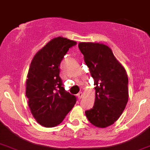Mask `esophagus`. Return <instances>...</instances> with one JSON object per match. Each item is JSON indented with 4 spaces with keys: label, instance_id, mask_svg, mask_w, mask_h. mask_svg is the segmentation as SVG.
Masks as SVG:
<instances>
[{
    "label": "esophagus",
    "instance_id": "1",
    "mask_svg": "<svg viewBox=\"0 0 150 150\" xmlns=\"http://www.w3.org/2000/svg\"><path fill=\"white\" fill-rule=\"evenodd\" d=\"M83 95V93H81H81H78V95H77V97H78L79 99H81V98H82Z\"/></svg>",
    "mask_w": 150,
    "mask_h": 150
}]
</instances>
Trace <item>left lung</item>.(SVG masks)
Listing matches in <instances>:
<instances>
[{
    "label": "left lung",
    "instance_id": "obj_1",
    "mask_svg": "<svg viewBox=\"0 0 150 150\" xmlns=\"http://www.w3.org/2000/svg\"><path fill=\"white\" fill-rule=\"evenodd\" d=\"M78 47L95 86V103L86 115L95 126H110L118 120L128 100L126 71L108 46L80 42Z\"/></svg>",
    "mask_w": 150,
    "mask_h": 150
}]
</instances>
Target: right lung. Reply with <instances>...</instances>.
Listing matches in <instances>:
<instances>
[{"label":"right lung","instance_id":"1","mask_svg":"<svg viewBox=\"0 0 150 150\" xmlns=\"http://www.w3.org/2000/svg\"><path fill=\"white\" fill-rule=\"evenodd\" d=\"M75 41L57 37L51 40L32 59L26 81L29 106L38 123L55 127L71 110L77 98L66 91L59 77V66Z\"/></svg>","mask_w":150,"mask_h":150}]
</instances>
